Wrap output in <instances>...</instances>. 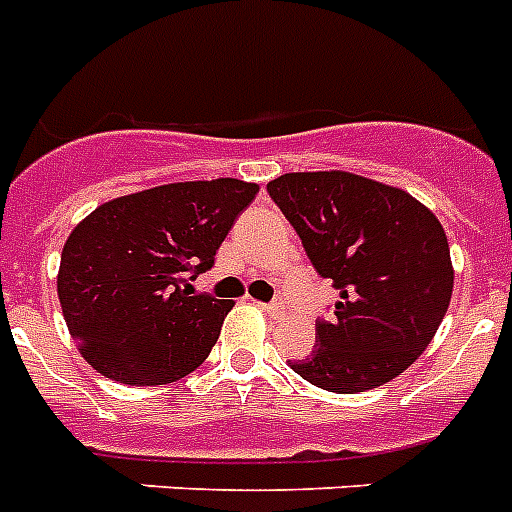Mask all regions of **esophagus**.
I'll use <instances>...</instances> for the list:
<instances>
[{
    "mask_svg": "<svg viewBox=\"0 0 512 512\" xmlns=\"http://www.w3.org/2000/svg\"><path fill=\"white\" fill-rule=\"evenodd\" d=\"M263 307H265V313H268V315H281L286 310L284 299H281V297H276L273 302H268V305H263Z\"/></svg>",
    "mask_w": 512,
    "mask_h": 512,
    "instance_id": "esophagus-1",
    "label": "esophagus"
}]
</instances>
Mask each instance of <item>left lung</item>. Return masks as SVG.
Wrapping results in <instances>:
<instances>
[{
  "label": "left lung",
  "mask_w": 512,
  "mask_h": 512,
  "mask_svg": "<svg viewBox=\"0 0 512 512\" xmlns=\"http://www.w3.org/2000/svg\"><path fill=\"white\" fill-rule=\"evenodd\" d=\"M270 197L310 263L339 289L318 321L315 352L294 373L326 392L357 394L407 371L450 307L455 270L442 223L397 186L347 170L284 173Z\"/></svg>",
  "instance_id": "1"
}]
</instances>
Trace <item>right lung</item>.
Instances as JSON below:
<instances>
[{"label": "right lung", "instance_id": "1", "mask_svg": "<svg viewBox=\"0 0 512 512\" xmlns=\"http://www.w3.org/2000/svg\"><path fill=\"white\" fill-rule=\"evenodd\" d=\"M260 191L239 178L115 197L70 231L57 297L81 357L105 378L157 386L205 363L231 299L197 294L234 220Z\"/></svg>", "mask_w": 512, "mask_h": 512}]
</instances>
